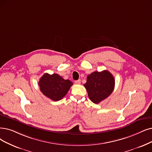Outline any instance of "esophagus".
<instances>
[{"label":"esophagus","instance_id":"34e87169","mask_svg":"<svg viewBox=\"0 0 152 152\" xmlns=\"http://www.w3.org/2000/svg\"><path fill=\"white\" fill-rule=\"evenodd\" d=\"M80 79H78V80H75V83H76V84H80Z\"/></svg>","mask_w":152,"mask_h":152}]
</instances>
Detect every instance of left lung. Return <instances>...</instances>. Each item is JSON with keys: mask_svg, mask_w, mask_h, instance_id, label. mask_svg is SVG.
<instances>
[{"mask_svg": "<svg viewBox=\"0 0 152 152\" xmlns=\"http://www.w3.org/2000/svg\"><path fill=\"white\" fill-rule=\"evenodd\" d=\"M84 87L90 100L97 104L112 93L115 87V79L108 70L95 71L87 76Z\"/></svg>", "mask_w": 152, "mask_h": 152, "instance_id": "8db88e82", "label": "left lung"}]
</instances>
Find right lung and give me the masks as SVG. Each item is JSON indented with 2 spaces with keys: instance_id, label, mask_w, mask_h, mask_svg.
<instances>
[{
  "instance_id": "obj_1",
  "label": "right lung",
  "mask_w": 152,
  "mask_h": 152,
  "mask_svg": "<svg viewBox=\"0 0 152 152\" xmlns=\"http://www.w3.org/2000/svg\"><path fill=\"white\" fill-rule=\"evenodd\" d=\"M72 85L71 81L64 79L57 74L50 75L47 73L40 78L39 82L41 92L53 101L62 99Z\"/></svg>"
}]
</instances>
